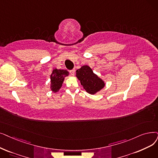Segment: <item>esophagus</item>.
Masks as SVG:
<instances>
[{"mask_svg":"<svg viewBox=\"0 0 158 158\" xmlns=\"http://www.w3.org/2000/svg\"><path fill=\"white\" fill-rule=\"evenodd\" d=\"M75 70L73 69V70H70V74H71L72 75H74V74H75Z\"/></svg>","mask_w":158,"mask_h":158,"instance_id":"obj_1","label":"esophagus"}]
</instances>
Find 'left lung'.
Instances as JSON below:
<instances>
[{
  "label": "left lung",
  "instance_id": "1",
  "mask_svg": "<svg viewBox=\"0 0 158 158\" xmlns=\"http://www.w3.org/2000/svg\"><path fill=\"white\" fill-rule=\"evenodd\" d=\"M76 77L88 94L95 95L105 86V81L94 73L91 68L83 65L76 70Z\"/></svg>",
  "mask_w": 158,
  "mask_h": 158
}]
</instances>
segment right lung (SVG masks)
Listing matches in <instances>:
<instances>
[{
	"label": "right lung",
	"mask_w": 158,
	"mask_h": 158,
	"mask_svg": "<svg viewBox=\"0 0 158 158\" xmlns=\"http://www.w3.org/2000/svg\"><path fill=\"white\" fill-rule=\"evenodd\" d=\"M69 72L67 70L54 68L50 75V89L53 93L59 91L63 85L65 77H68Z\"/></svg>",
	"instance_id": "1"
}]
</instances>
